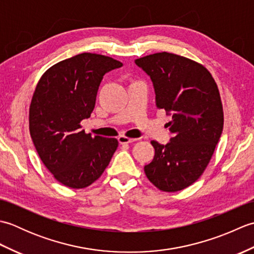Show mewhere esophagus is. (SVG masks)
Returning a JSON list of instances; mask_svg holds the SVG:
<instances>
[{
  "instance_id": "obj_1",
  "label": "esophagus",
  "mask_w": 254,
  "mask_h": 254,
  "mask_svg": "<svg viewBox=\"0 0 254 254\" xmlns=\"http://www.w3.org/2000/svg\"><path fill=\"white\" fill-rule=\"evenodd\" d=\"M118 141L120 144H128V143H133V142L137 141V138H130V137L121 135V136L118 137Z\"/></svg>"
}]
</instances>
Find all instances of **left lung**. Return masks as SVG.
Here are the masks:
<instances>
[{
  "mask_svg": "<svg viewBox=\"0 0 254 254\" xmlns=\"http://www.w3.org/2000/svg\"><path fill=\"white\" fill-rule=\"evenodd\" d=\"M135 63L153 80L156 105L172 116L167 126L174 137L167 145L150 142L155 156L145 175L160 191H181L202 176L222 135L217 84L203 64L175 53H154Z\"/></svg>",
  "mask_w": 254,
  "mask_h": 254,
  "instance_id": "8db88e82",
  "label": "left lung"
}]
</instances>
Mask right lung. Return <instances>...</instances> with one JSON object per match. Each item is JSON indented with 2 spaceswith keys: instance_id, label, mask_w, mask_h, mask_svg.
Returning <instances> with one entry per match:
<instances>
[{
  "instance_id": "obj_1",
  "label": "right lung",
  "mask_w": 254,
  "mask_h": 254,
  "mask_svg": "<svg viewBox=\"0 0 254 254\" xmlns=\"http://www.w3.org/2000/svg\"><path fill=\"white\" fill-rule=\"evenodd\" d=\"M122 63L97 53L58 62L38 82L29 107V132L42 163L63 186L84 189L99 179L118 148L117 138L80 130L90 117L104 75Z\"/></svg>"
}]
</instances>
